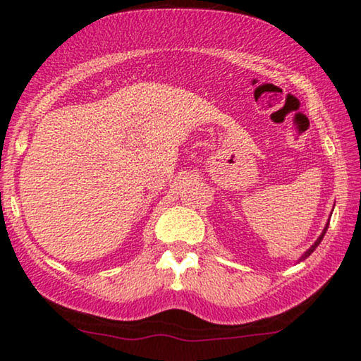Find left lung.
<instances>
[{
	"instance_id": "8db88e82",
	"label": "left lung",
	"mask_w": 361,
	"mask_h": 361,
	"mask_svg": "<svg viewBox=\"0 0 361 361\" xmlns=\"http://www.w3.org/2000/svg\"><path fill=\"white\" fill-rule=\"evenodd\" d=\"M327 228H329V225H327V226H325V228H324V231H322V235H320V236H319V238H317V241H315V243H314L312 246H310V248H309L307 251H305V253L302 255V258H300V261H302V259H305V258H307V256H310V253H314V250H315V248H317V246L320 245V241H322V238H324V235H325V231H327Z\"/></svg>"
}]
</instances>
